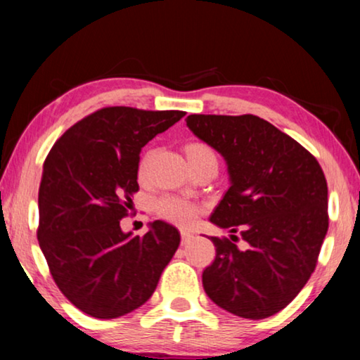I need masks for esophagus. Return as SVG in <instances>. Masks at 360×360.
I'll use <instances>...</instances> for the list:
<instances>
[{
    "label": "esophagus",
    "mask_w": 360,
    "mask_h": 360,
    "mask_svg": "<svg viewBox=\"0 0 360 360\" xmlns=\"http://www.w3.org/2000/svg\"><path fill=\"white\" fill-rule=\"evenodd\" d=\"M180 236H181V244L190 243V240L193 239V234L188 233V231H180Z\"/></svg>",
    "instance_id": "obj_1"
}]
</instances>
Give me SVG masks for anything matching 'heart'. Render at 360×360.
I'll use <instances>...</instances> for the list:
<instances>
[{
  "label": "heart",
  "mask_w": 360,
  "mask_h": 360,
  "mask_svg": "<svg viewBox=\"0 0 360 360\" xmlns=\"http://www.w3.org/2000/svg\"><path fill=\"white\" fill-rule=\"evenodd\" d=\"M184 150L193 172L203 169V167H213V169L218 170V155H216L213 147L206 144V142L191 141L188 144H185ZM147 162H149V154L144 155V159L141 160L139 170H137L139 176L146 175ZM155 213L162 219L170 221V223L181 226V228H188L196 221L200 208L193 201L180 198V196L167 195L155 201Z\"/></svg>",
  "instance_id": "1"
}]
</instances>
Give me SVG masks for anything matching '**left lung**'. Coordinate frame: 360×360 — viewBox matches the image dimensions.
Here are the masks:
<instances>
[{"label":"left lung","instance_id":"1","mask_svg":"<svg viewBox=\"0 0 360 360\" xmlns=\"http://www.w3.org/2000/svg\"><path fill=\"white\" fill-rule=\"evenodd\" d=\"M186 126L219 152L231 186L210 221L238 236L211 238L208 297L226 311L264 319L297 297L328 233V184L316 157L254 115H190Z\"/></svg>","mask_w":360,"mask_h":360}]
</instances>
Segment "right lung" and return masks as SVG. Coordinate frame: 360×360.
I'll return each instance as SVG.
<instances>
[{"mask_svg":"<svg viewBox=\"0 0 360 360\" xmlns=\"http://www.w3.org/2000/svg\"><path fill=\"white\" fill-rule=\"evenodd\" d=\"M185 111L101 108L52 146L39 186L37 239L53 282L68 302L98 319L144 304L180 244L176 228L154 221L149 233H122L139 191V152Z\"/></svg>","mask_w":360,"mask_h":360,"instance_id":"add662e5","label":"right lung"}]
</instances>
